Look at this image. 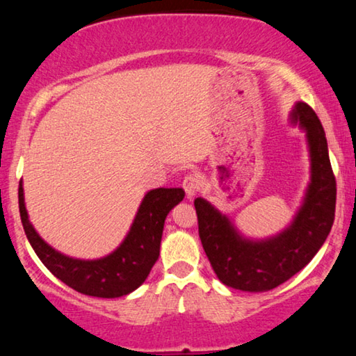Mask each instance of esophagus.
Segmentation results:
<instances>
[{"label":"esophagus","mask_w":356,"mask_h":356,"mask_svg":"<svg viewBox=\"0 0 356 356\" xmlns=\"http://www.w3.org/2000/svg\"><path fill=\"white\" fill-rule=\"evenodd\" d=\"M182 186H184V190L186 193V197H188V200H191V197L195 196L196 193L201 190V180L197 179L195 174H188V176L184 179Z\"/></svg>","instance_id":"obj_1"}]
</instances>
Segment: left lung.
Segmentation results:
<instances>
[{
    "mask_svg": "<svg viewBox=\"0 0 356 356\" xmlns=\"http://www.w3.org/2000/svg\"><path fill=\"white\" fill-rule=\"evenodd\" d=\"M289 119L306 134L311 179L287 227L275 236L250 238L204 197L195 200L202 248L215 275L227 287L245 292L278 287L311 262L333 226L336 180L321 120L303 102L295 104Z\"/></svg>",
    "mask_w": 356,
    "mask_h": 356,
    "instance_id": "1",
    "label": "left lung"
}]
</instances>
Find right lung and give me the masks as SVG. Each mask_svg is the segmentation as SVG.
<instances>
[{
    "label": "right lung",
    "instance_id": "right-lung-1",
    "mask_svg": "<svg viewBox=\"0 0 356 356\" xmlns=\"http://www.w3.org/2000/svg\"><path fill=\"white\" fill-rule=\"evenodd\" d=\"M182 188H155L144 195L127 236L116 250L99 259L63 254L42 238L31 225L25 206L23 184L19 207L23 229L35 254L50 272L76 292L99 298H118L136 291L160 256V243L168 213L184 200Z\"/></svg>",
    "mask_w": 356,
    "mask_h": 356
}]
</instances>
